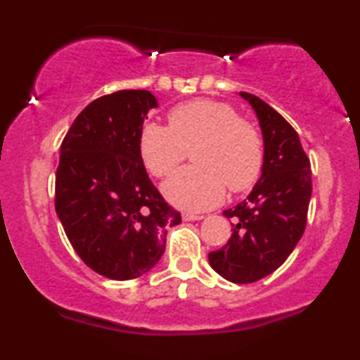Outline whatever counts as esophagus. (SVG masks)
<instances>
[{
	"label": "esophagus",
	"mask_w": 360,
	"mask_h": 360,
	"mask_svg": "<svg viewBox=\"0 0 360 360\" xmlns=\"http://www.w3.org/2000/svg\"><path fill=\"white\" fill-rule=\"evenodd\" d=\"M200 219H203V216L191 214V213H185L184 214V221H200Z\"/></svg>",
	"instance_id": "obj_1"
}]
</instances>
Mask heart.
I'll return each instance as SVG.
<instances>
[{
  "label": "heart",
  "instance_id": "obj_1",
  "mask_svg": "<svg viewBox=\"0 0 360 360\" xmlns=\"http://www.w3.org/2000/svg\"><path fill=\"white\" fill-rule=\"evenodd\" d=\"M139 150L147 170L169 179L191 150L196 165L167 181L164 193L179 208L203 211L257 181L264 165V142L233 106L213 100H193L169 112V126L142 127Z\"/></svg>",
  "mask_w": 360,
  "mask_h": 360
}]
</instances>
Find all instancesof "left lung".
Here are the masks:
<instances>
[{
	"mask_svg": "<svg viewBox=\"0 0 360 360\" xmlns=\"http://www.w3.org/2000/svg\"><path fill=\"white\" fill-rule=\"evenodd\" d=\"M264 136L260 180L248 200L223 211L233 219L228 244L210 252L211 267L233 283H252L282 265L307 228L311 165L297 131L272 106L240 91Z\"/></svg>",
	"mask_w": 360,
	"mask_h": 360,
	"instance_id": "8db88e82",
	"label": "left lung"
}]
</instances>
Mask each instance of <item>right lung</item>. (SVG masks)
Here are the masks:
<instances>
[{"instance_id":"obj_1","label":"right lung","mask_w":360,"mask_h":360,"mask_svg":"<svg viewBox=\"0 0 360 360\" xmlns=\"http://www.w3.org/2000/svg\"><path fill=\"white\" fill-rule=\"evenodd\" d=\"M157 106L147 90H120L91 101L68 129L56 172V211L72 248L93 272L132 280L165 250L181 221L147 175L139 136Z\"/></svg>"}]
</instances>
